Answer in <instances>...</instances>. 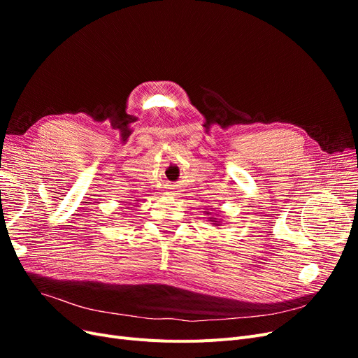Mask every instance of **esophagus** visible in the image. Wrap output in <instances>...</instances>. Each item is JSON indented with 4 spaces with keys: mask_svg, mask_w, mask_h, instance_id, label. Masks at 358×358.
Here are the masks:
<instances>
[{
    "mask_svg": "<svg viewBox=\"0 0 358 358\" xmlns=\"http://www.w3.org/2000/svg\"><path fill=\"white\" fill-rule=\"evenodd\" d=\"M171 194H176V192H171Z\"/></svg>",
    "mask_w": 358,
    "mask_h": 358,
    "instance_id": "1",
    "label": "esophagus"
}]
</instances>
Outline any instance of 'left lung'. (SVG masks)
<instances>
[{"label": "left lung", "mask_w": 358, "mask_h": 358, "mask_svg": "<svg viewBox=\"0 0 358 358\" xmlns=\"http://www.w3.org/2000/svg\"><path fill=\"white\" fill-rule=\"evenodd\" d=\"M206 215H210V212H206ZM209 221H210L213 225H221V221H222V220H218V218H216V216H210Z\"/></svg>", "instance_id": "8db88e82"}]
</instances>
